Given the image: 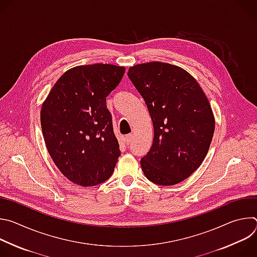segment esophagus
Wrapping results in <instances>:
<instances>
[{
	"mask_svg": "<svg viewBox=\"0 0 257 257\" xmlns=\"http://www.w3.org/2000/svg\"><path fill=\"white\" fill-rule=\"evenodd\" d=\"M132 138H133V134H128V135H126V137H125L126 143H127V144H130L131 141H132Z\"/></svg>",
	"mask_w": 257,
	"mask_h": 257,
	"instance_id": "esophagus-1",
	"label": "esophagus"
}]
</instances>
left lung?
Listing matches in <instances>:
<instances>
[{"label":"left lung","instance_id":"left-lung-1","mask_svg":"<svg viewBox=\"0 0 257 257\" xmlns=\"http://www.w3.org/2000/svg\"><path fill=\"white\" fill-rule=\"evenodd\" d=\"M128 77L143 97L154 124V141L140 160L150 181L178 184L203 162L214 131L211 106L187 71L162 62L129 68Z\"/></svg>","mask_w":257,"mask_h":257}]
</instances>
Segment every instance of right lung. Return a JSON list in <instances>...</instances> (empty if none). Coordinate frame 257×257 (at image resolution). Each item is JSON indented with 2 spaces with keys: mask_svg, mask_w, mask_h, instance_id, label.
<instances>
[{
  "mask_svg": "<svg viewBox=\"0 0 257 257\" xmlns=\"http://www.w3.org/2000/svg\"><path fill=\"white\" fill-rule=\"evenodd\" d=\"M124 73V67L111 64L74 67L59 78L43 103L48 152L60 172L77 185H98L114 172L121 152L105 100Z\"/></svg>",
  "mask_w": 257,
  "mask_h": 257,
  "instance_id": "right-lung-1",
  "label": "right lung"
}]
</instances>
